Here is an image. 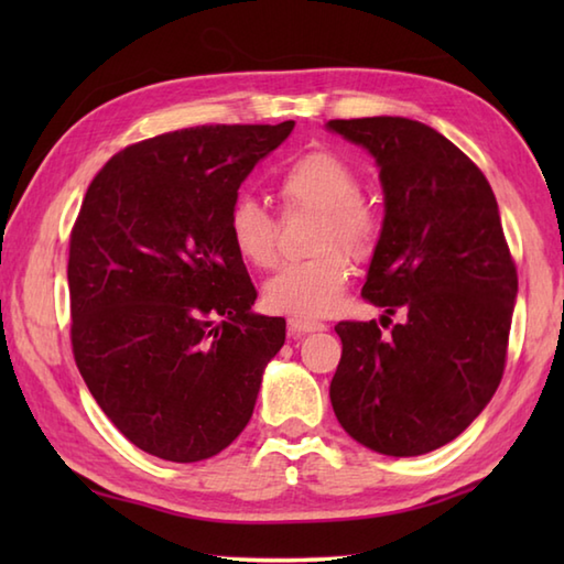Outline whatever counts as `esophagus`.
<instances>
[{"mask_svg": "<svg viewBox=\"0 0 564 564\" xmlns=\"http://www.w3.org/2000/svg\"><path fill=\"white\" fill-rule=\"evenodd\" d=\"M289 329L295 337V334H307V332H325L327 325L325 322H315V319H305V317H291L289 319Z\"/></svg>", "mask_w": 564, "mask_h": 564, "instance_id": "1", "label": "esophagus"}]
</instances>
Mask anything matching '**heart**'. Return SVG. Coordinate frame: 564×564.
Returning <instances> with one entry per match:
<instances>
[{
    "label": "heart",
    "mask_w": 564,
    "mask_h": 564,
    "mask_svg": "<svg viewBox=\"0 0 564 564\" xmlns=\"http://www.w3.org/2000/svg\"><path fill=\"white\" fill-rule=\"evenodd\" d=\"M358 186L354 166L329 150L297 154L275 176L283 208L317 210V218L310 239L315 254L283 263L271 275L263 285L269 307L295 317H322L337 307L351 279L345 252L368 257L380 235V210ZM227 237L237 257L254 269H269L279 257V223L251 196L232 200Z\"/></svg>",
    "instance_id": "1"
}]
</instances>
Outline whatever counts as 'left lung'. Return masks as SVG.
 <instances>
[{"mask_svg":"<svg viewBox=\"0 0 564 564\" xmlns=\"http://www.w3.org/2000/svg\"><path fill=\"white\" fill-rule=\"evenodd\" d=\"M380 166L386 220L361 295L378 322H339L329 398L370 451L422 455L473 424L507 366L517 263L487 176L448 138L410 118H334Z\"/></svg>","mask_w":564,"mask_h":564,"instance_id":"8db88e82","label":"left lung"}]
</instances>
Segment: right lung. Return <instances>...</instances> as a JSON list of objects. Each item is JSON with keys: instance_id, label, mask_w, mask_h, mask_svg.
<instances>
[{"instance_id": "add662e5", "label": "right lung", "mask_w": 564, "mask_h": 564, "mask_svg": "<svg viewBox=\"0 0 564 564\" xmlns=\"http://www.w3.org/2000/svg\"><path fill=\"white\" fill-rule=\"evenodd\" d=\"M279 126H196L116 152L69 232V339L94 400L140 451L206 460L242 434L283 317L251 313L257 289L227 237Z\"/></svg>"}]
</instances>
